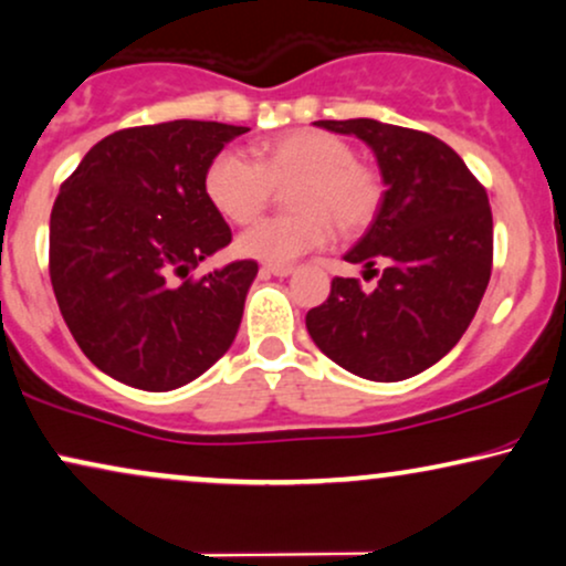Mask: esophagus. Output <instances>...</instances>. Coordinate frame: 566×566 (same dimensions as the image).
Listing matches in <instances>:
<instances>
[{
    "label": "esophagus",
    "mask_w": 566,
    "mask_h": 566,
    "mask_svg": "<svg viewBox=\"0 0 566 566\" xmlns=\"http://www.w3.org/2000/svg\"><path fill=\"white\" fill-rule=\"evenodd\" d=\"M293 273L291 265H265L262 268V275H273V277H289Z\"/></svg>",
    "instance_id": "1"
}]
</instances>
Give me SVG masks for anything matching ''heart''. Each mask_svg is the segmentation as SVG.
I'll list each match as a JSON object with an SVG mask.
<instances>
[{"label":"heart","instance_id":"obj_1","mask_svg":"<svg viewBox=\"0 0 566 566\" xmlns=\"http://www.w3.org/2000/svg\"><path fill=\"white\" fill-rule=\"evenodd\" d=\"M343 137L304 129L273 139L256 164L241 150L226 148L205 171V195L220 216L249 223L273 200L275 185H293L289 218L256 220L239 233L237 252L268 265H291L298 256L329 244L333 218L343 229H364L377 216L381 181L377 171L358 164Z\"/></svg>","mask_w":566,"mask_h":566}]
</instances>
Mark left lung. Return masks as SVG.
Wrapping results in <instances>:
<instances>
[{
  "label": "left lung",
  "instance_id": "left-lung-1",
  "mask_svg": "<svg viewBox=\"0 0 566 566\" xmlns=\"http://www.w3.org/2000/svg\"><path fill=\"white\" fill-rule=\"evenodd\" d=\"M314 124L358 137L377 158L379 210L343 260L366 273H377L374 262L385 270L371 291L356 277H335L325 304L306 314V329L356 377H416L454 348L489 285L494 223L486 189L427 132L377 119Z\"/></svg>",
  "mask_w": 566,
  "mask_h": 566
}]
</instances>
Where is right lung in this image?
Returning <instances> with one entry per match:
<instances>
[{
    "label": "right lung",
    "instance_id": "add662e5",
    "mask_svg": "<svg viewBox=\"0 0 566 566\" xmlns=\"http://www.w3.org/2000/svg\"><path fill=\"white\" fill-rule=\"evenodd\" d=\"M244 132L195 119L119 129L59 189L49 226L59 312L83 354L122 385L185 387L239 333L254 260L174 281L231 244L205 171Z\"/></svg>",
    "mask_w": 566,
    "mask_h": 566
}]
</instances>
